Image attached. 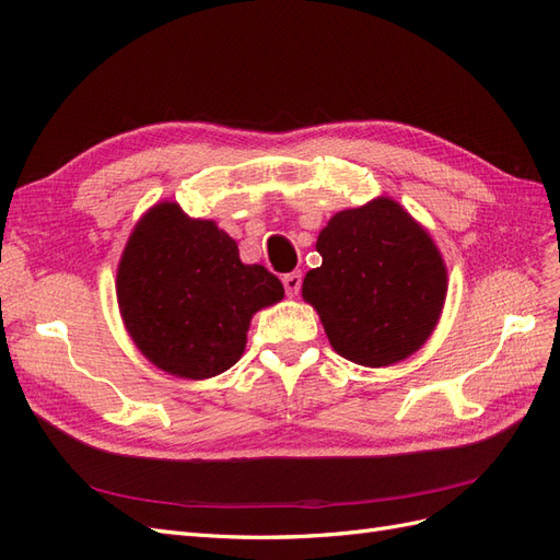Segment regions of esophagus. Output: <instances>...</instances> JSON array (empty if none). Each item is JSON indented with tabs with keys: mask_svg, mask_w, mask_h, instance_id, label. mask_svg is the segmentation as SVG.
I'll return each instance as SVG.
<instances>
[{
	"mask_svg": "<svg viewBox=\"0 0 560 560\" xmlns=\"http://www.w3.org/2000/svg\"><path fill=\"white\" fill-rule=\"evenodd\" d=\"M282 284H284L287 296H296L299 290H301V273H299V270H294V273H287L282 278Z\"/></svg>",
	"mask_w": 560,
	"mask_h": 560,
	"instance_id": "esophagus-1",
	"label": "esophagus"
}]
</instances>
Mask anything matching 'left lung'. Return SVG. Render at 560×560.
I'll return each mask as SVG.
<instances>
[{
  "instance_id": "8db88e82",
  "label": "left lung",
  "mask_w": 560,
  "mask_h": 560,
  "mask_svg": "<svg viewBox=\"0 0 560 560\" xmlns=\"http://www.w3.org/2000/svg\"><path fill=\"white\" fill-rule=\"evenodd\" d=\"M322 266L303 278L331 348L362 366H389L425 346L448 290L432 235L393 198L336 212L317 235Z\"/></svg>"
}]
</instances>
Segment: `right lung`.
Wrapping results in <instances>:
<instances>
[{
  "label": "right lung",
  "instance_id": "obj_1",
  "mask_svg": "<svg viewBox=\"0 0 560 560\" xmlns=\"http://www.w3.org/2000/svg\"><path fill=\"white\" fill-rule=\"evenodd\" d=\"M282 296V282L259 264H243L226 231L173 200L140 217L116 270L132 343L165 374L189 381L238 362L252 315Z\"/></svg>",
  "mask_w": 560,
  "mask_h": 560
}]
</instances>
